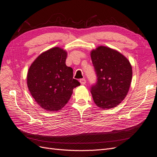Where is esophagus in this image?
Instances as JSON below:
<instances>
[{
	"instance_id": "1",
	"label": "esophagus",
	"mask_w": 157,
	"mask_h": 157,
	"mask_svg": "<svg viewBox=\"0 0 157 157\" xmlns=\"http://www.w3.org/2000/svg\"><path fill=\"white\" fill-rule=\"evenodd\" d=\"M80 83H81L82 85H85L86 83V79H81L79 80Z\"/></svg>"
}]
</instances>
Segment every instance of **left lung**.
I'll list each match as a JSON object with an SVG mask.
<instances>
[{"label":"left lung","instance_id":"8db88e82","mask_svg":"<svg viewBox=\"0 0 157 157\" xmlns=\"http://www.w3.org/2000/svg\"><path fill=\"white\" fill-rule=\"evenodd\" d=\"M97 81L91 87L97 106L103 109L114 108L128 93L132 79L129 61L118 51L105 46L91 52Z\"/></svg>","mask_w":157,"mask_h":157}]
</instances>
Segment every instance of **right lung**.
I'll return each mask as SVG.
<instances>
[{"instance_id": "1", "label": "right lung", "mask_w": 157, "mask_h": 157, "mask_svg": "<svg viewBox=\"0 0 157 157\" xmlns=\"http://www.w3.org/2000/svg\"><path fill=\"white\" fill-rule=\"evenodd\" d=\"M67 52L54 47L41 53L29 67L27 83L37 103L44 110L58 111L66 105L80 83L66 65Z\"/></svg>"}]
</instances>
